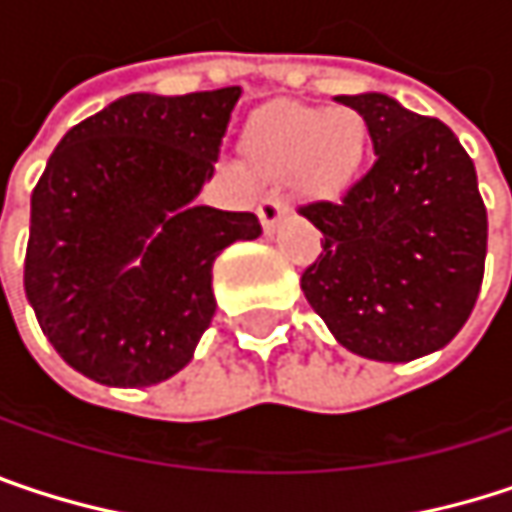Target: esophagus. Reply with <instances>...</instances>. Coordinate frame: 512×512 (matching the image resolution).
I'll list each match as a JSON object with an SVG mask.
<instances>
[{"label":"esophagus","instance_id":"esophagus-1","mask_svg":"<svg viewBox=\"0 0 512 512\" xmlns=\"http://www.w3.org/2000/svg\"><path fill=\"white\" fill-rule=\"evenodd\" d=\"M290 213V201L278 192V189H272V192H266L263 195V201L257 204V216H260V222H263V228L266 231H272L284 216Z\"/></svg>","mask_w":512,"mask_h":512}]
</instances>
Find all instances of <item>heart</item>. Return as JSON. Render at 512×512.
<instances>
[{
    "mask_svg": "<svg viewBox=\"0 0 512 512\" xmlns=\"http://www.w3.org/2000/svg\"><path fill=\"white\" fill-rule=\"evenodd\" d=\"M367 124L353 109L269 106L249 118L243 154L260 171L290 174L311 192H341L367 156Z\"/></svg>",
    "mask_w": 512,
    "mask_h": 512,
    "instance_id": "1",
    "label": "heart"
}]
</instances>
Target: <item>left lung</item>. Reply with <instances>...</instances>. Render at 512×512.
<instances>
[{"mask_svg": "<svg viewBox=\"0 0 512 512\" xmlns=\"http://www.w3.org/2000/svg\"><path fill=\"white\" fill-rule=\"evenodd\" d=\"M338 100L364 118L376 162L341 201L299 207L323 234L302 293L356 356L436 353L465 326L483 281L486 207L474 162L439 118L385 94Z\"/></svg>", "mask_w": 512, "mask_h": 512, "instance_id": "1", "label": "left lung"}]
</instances>
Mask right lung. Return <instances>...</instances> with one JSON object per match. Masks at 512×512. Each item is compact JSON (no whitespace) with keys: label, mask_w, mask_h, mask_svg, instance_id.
I'll return each instance as SVG.
<instances>
[{"label":"right lung","mask_w":512,"mask_h":512,"mask_svg":"<svg viewBox=\"0 0 512 512\" xmlns=\"http://www.w3.org/2000/svg\"><path fill=\"white\" fill-rule=\"evenodd\" d=\"M240 94H127L52 151L32 192L23 284L73 370L139 388L189 364L216 314L213 260L263 234L255 213L192 207Z\"/></svg>","instance_id":"add662e5"}]
</instances>
